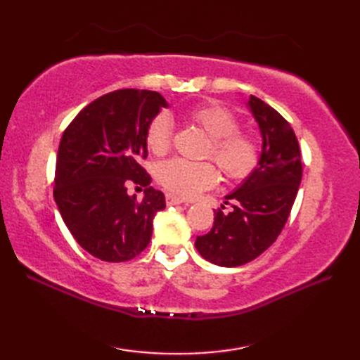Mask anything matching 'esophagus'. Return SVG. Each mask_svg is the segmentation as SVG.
Listing matches in <instances>:
<instances>
[{
	"instance_id": "esophagus-1",
	"label": "esophagus",
	"mask_w": 360,
	"mask_h": 360,
	"mask_svg": "<svg viewBox=\"0 0 360 360\" xmlns=\"http://www.w3.org/2000/svg\"><path fill=\"white\" fill-rule=\"evenodd\" d=\"M165 202H167V205H178V204L184 202V200H182V198H179V196H174L172 193H167L165 195Z\"/></svg>"
}]
</instances>
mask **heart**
Here are the masks:
<instances>
[{
	"instance_id": "obj_1",
	"label": "heart",
	"mask_w": 360,
	"mask_h": 360,
	"mask_svg": "<svg viewBox=\"0 0 360 360\" xmlns=\"http://www.w3.org/2000/svg\"><path fill=\"white\" fill-rule=\"evenodd\" d=\"M186 122L209 137L204 158L215 160L224 178L241 182L254 174L262 162V143L258 137L240 129V120L232 111L218 103H202L190 108ZM145 142L156 156L170 151L173 143V122L159 112L145 129ZM156 179L168 192L178 196H196L217 186L219 173L209 160L190 162L186 159H168L156 167Z\"/></svg>"
}]
</instances>
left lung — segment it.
<instances>
[{
    "mask_svg": "<svg viewBox=\"0 0 360 360\" xmlns=\"http://www.w3.org/2000/svg\"><path fill=\"white\" fill-rule=\"evenodd\" d=\"M250 111L263 136L262 162L258 170L227 196L232 210L224 205L215 210L209 233L196 236L195 246L207 262L235 267L262 255L281 233L292 209L302 181V155L289 122L250 96Z\"/></svg>",
    "mask_w": 360,
    "mask_h": 360,
    "instance_id": "left-lung-1",
    "label": "left lung"
}]
</instances>
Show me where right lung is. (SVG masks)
<instances>
[{"label": "right lung", "mask_w": 360, "mask_h": 360, "mask_svg": "<svg viewBox=\"0 0 360 360\" xmlns=\"http://www.w3.org/2000/svg\"><path fill=\"white\" fill-rule=\"evenodd\" d=\"M165 98L156 91L117 89L86 105L66 127L56 164L53 200L74 240L108 263L141 255L153 218L165 207L142 167L148 150L145 129ZM144 187L137 200L129 185Z\"/></svg>", "instance_id": "1"}]
</instances>
